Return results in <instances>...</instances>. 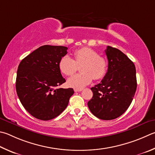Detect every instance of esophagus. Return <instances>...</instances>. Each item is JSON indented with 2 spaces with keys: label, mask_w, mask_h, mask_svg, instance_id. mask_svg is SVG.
<instances>
[{
  "label": "esophagus",
  "mask_w": 155,
  "mask_h": 155,
  "mask_svg": "<svg viewBox=\"0 0 155 155\" xmlns=\"http://www.w3.org/2000/svg\"><path fill=\"white\" fill-rule=\"evenodd\" d=\"M74 91L75 92H79V91H81L83 90V89H74Z\"/></svg>",
  "instance_id": "34e87169"
}]
</instances>
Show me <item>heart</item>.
<instances>
[{"label": "heart", "mask_w": 155, "mask_h": 155, "mask_svg": "<svg viewBox=\"0 0 155 155\" xmlns=\"http://www.w3.org/2000/svg\"><path fill=\"white\" fill-rule=\"evenodd\" d=\"M80 66L81 73L72 76L68 80V85L75 89H82L91 82L93 78L100 79L104 77L107 70V61L104 58L90 48L83 47L76 50L74 60L69 55H64L59 61L60 71L70 76Z\"/></svg>", "instance_id": "b5f03b06"}]
</instances>
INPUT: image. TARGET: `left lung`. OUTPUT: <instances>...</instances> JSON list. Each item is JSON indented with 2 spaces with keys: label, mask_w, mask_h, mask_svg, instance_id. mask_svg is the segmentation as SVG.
<instances>
[{
  "label": "left lung",
  "mask_w": 155,
  "mask_h": 155,
  "mask_svg": "<svg viewBox=\"0 0 155 155\" xmlns=\"http://www.w3.org/2000/svg\"><path fill=\"white\" fill-rule=\"evenodd\" d=\"M108 71L100 83L91 87L93 97L88 105L92 114L102 120H112L127 110L137 88L134 62L118 49L108 46L105 50Z\"/></svg>",
  "instance_id": "obj_1"
}]
</instances>
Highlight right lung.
<instances>
[{
  "label": "right lung",
  "instance_id": "obj_1",
  "mask_svg": "<svg viewBox=\"0 0 155 155\" xmlns=\"http://www.w3.org/2000/svg\"><path fill=\"white\" fill-rule=\"evenodd\" d=\"M66 47L43 45L21 61L17 71L16 91L24 108L36 119L48 120L60 115L74 94L72 88H57L66 82L59 61Z\"/></svg>",
  "mask_w": 155,
  "mask_h": 155
}]
</instances>
